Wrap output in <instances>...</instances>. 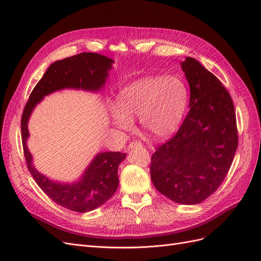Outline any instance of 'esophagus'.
Segmentation results:
<instances>
[{
  "instance_id": "esophagus-1",
  "label": "esophagus",
  "mask_w": 261,
  "mask_h": 261,
  "mask_svg": "<svg viewBox=\"0 0 261 261\" xmlns=\"http://www.w3.org/2000/svg\"><path fill=\"white\" fill-rule=\"evenodd\" d=\"M139 146H143V145H141V144L139 143V141H133V143H130V144H129L128 149L130 150V149H134L135 147H139Z\"/></svg>"
}]
</instances>
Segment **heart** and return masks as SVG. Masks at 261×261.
I'll return each instance as SVG.
<instances>
[{"mask_svg": "<svg viewBox=\"0 0 261 261\" xmlns=\"http://www.w3.org/2000/svg\"><path fill=\"white\" fill-rule=\"evenodd\" d=\"M118 106L110 108L112 122L121 129H130L132 117L139 116L150 135L163 138L174 133L183 120L188 89L181 78L145 76L126 85L118 93Z\"/></svg>", "mask_w": 261, "mask_h": 261, "instance_id": "obj_1", "label": "heart"}]
</instances>
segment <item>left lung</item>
<instances>
[{
  "label": "left lung",
  "mask_w": 261,
  "mask_h": 261,
  "mask_svg": "<svg viewBox=\"0 0 261 261\" xmlns=\"http://www.w3.org/2000/svg\"><path fill=\"white\" fill-rule=\"evenodd\" d=\"M191 88L189 112L176 135L151 156L152 184L172 201L196 204L222 184L238 149L234 105L218 78L200 63L180 62Z\"/></svg>",
  "instance_id": "1"
}]
</instances>
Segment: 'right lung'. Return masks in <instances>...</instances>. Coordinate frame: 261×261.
Here are the masks:
<instances>
[{
    "mask_svg": "<svg viewBox=\"0 0 261 261\" xmlns=\"http://www.w3.org/2000/svg\"><path fill=\"white\" fill-rule=\"evenodd\" d=\"M114 61L98 53H81L52 63L36 85L21 116V139L27 167L38 186L60 206L76 212H88L102 206L118 186V165L126 158L122 152H99L80 178L65 183L53 180L34 164L27 140L31 113L45 96L64 89L99 92L105 88Z\"/></svg>",
    "mask_w": 261,
    "mask_h": 261,
    "instance_id": "1",
    "label": "right lung"
}]
</instances>
